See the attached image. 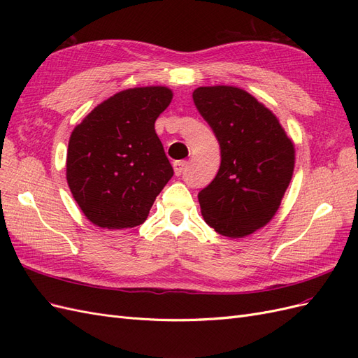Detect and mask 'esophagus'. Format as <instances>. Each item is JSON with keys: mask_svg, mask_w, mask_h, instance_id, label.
<instances>
[{"mask_svg": "<svg viewBox=\"0 0 358 358\" xmlns=\"http://www.w3.org/2000/svg\"><path fill=\"white\" fill-rule=\"evenodd\" d=\"M187 164H188V162L183 161V159H182V161H175V162H173V169H175V175H176V176H180L182 173L185 171Z\"/></svg>", "mask_w": 358, "mask_h": 358, "instance_id": "1", "label": "esophagus"}]
</instances>
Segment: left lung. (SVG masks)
Listing matches in <instances>:
<instances>
[{"label": "left lung", "mask_w": 358, "mask_h": 358, "mask_svg": "<svg viewBox=\"0 0 358 358\" xmlns=\"http://www.w3.org/2000/svg\"><path fill=\"white\" fill-rule=\"evenodd\" d=\"M194 104L221 148L215 179L199 192L201 215L216 233L245 237L273 218L294 171V143L278 117L236 86H200Z\"/></svg>", "instance_id": "obj_1"}]
</instances>
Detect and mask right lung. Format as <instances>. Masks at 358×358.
Listing matches in <instances>:
<instances>
[{
  "label": "right lung",
  "instance_id": "obj_1",
  "mask_svg": "<svg viewBox=\"0 0 358 358\" xmlns=\"http://www.w3.org/2000/svg\"><path fill=\"white\" fill-rule=\"evenodd\" d=\"M173 99L166 86L115 94L76 125L67 149V182L92 224L107 230L143 224L173 167L155 133Z\"/></svg>",
  "mask_w": 358,
  "mask_h": 358
}]
</instances>
